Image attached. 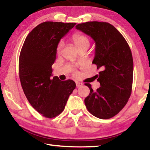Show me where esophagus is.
<instances>
[{
  "mask_svg": "<svg viewBox=\"0 0 150 150\" xmlns=\"http://www.w3.org/2000/svg\"><path fill=\"white\" fill-rule=\"evenodd\" d=\"M83 83H80V82H76V86H77V87H81V86H83Z\"/></svg>",
  "mask_w": 150,
  "mask_h": 150,
  "instance_id": "34e87169",
  "label": "esophagus"
}]
</instances>
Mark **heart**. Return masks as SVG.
<instances>
[{
	"label": "heart",
	"instance_id": "obj_1",
	"mask_svg": "<svg viewBox=\"0 0 150 150\" xmlns=\"http://www.w3.org/2000/svg\"><path fill=\"white\" fill-rule=\"evenodd\" d=\"M72 40L78 49L83 46H85V45H89V40L84 35L80 34H74L72 37ZM63 45L64 44H63V42L62 41H60L58 43L56 48V53L57 55H60L62 54Z\"/></svg>",
	"mask_w": 150,
	"mask_h": 150
}]
</instances>
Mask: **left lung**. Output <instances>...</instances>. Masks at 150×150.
Masks as SVG:
<instances>
[{"mask_svg":"<svg viewBox=\"0 0 150 150\" xmlns=\"http://www.w3.org/2000/svg\"><path fill=\"white\" fill-rule=\"evenodd\" d=\"M76 28L95 42L93 63L100 69L97 81L100 87L90 93L85 104L88 112L100 119L110 118L120 112L131 95L133 81V58L128 43L118 30L105 22H87Z\"/></svg>","mask_w":150,"mask_h":150,"instance_id":"obj_1","label":"left lung"}]
</instances>
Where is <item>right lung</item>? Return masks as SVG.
<instances>
[{
    "label": "right lung",
    "mask_w": 150,
    "mask_h": 150,
    "mask_svg": "<svg viewBox=\"0 0 150 150\" xmlns=\"http://www.w3.org/2000/svg\"><path fill=\"white\" fill-rule=\"evenodd\" d=\"M76 23L45 22L27 35L19 57V77L24 93L35 110L47 118L64 110L76 85L72 80L60 81L52 76L60 40Z\"/></svg>",
    "instance_id": "obj_1"
}]
</instances>
